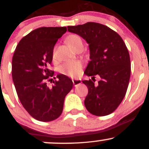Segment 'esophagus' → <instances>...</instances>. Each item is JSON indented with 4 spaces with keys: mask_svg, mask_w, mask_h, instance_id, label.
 Instances as JSON below:
<instances>
[{
    "mask_svg": "<svg viewBox=\"0 0 149 149\" xmlns=\"http://www.w3.org/2000/svg\"><path fill=\"white\" fill-rule=\"evenodd\" d=\"M72 81H73V85H75L80 84V83H81V80H80V79H73Z\"/></svg>",
    "mask_w": 149,
    "mask_h": 149,
    "instance_id": "obj_1",
    "label": "esophagus"
}]
</instances>
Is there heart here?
Returning a JSON list of instances; mask_svg holds the SVG:
<instances>
[{
    "instance_id": "heart-1",
    "label": "heart",
    "mask_w": 149,
    "mask_h": 149,
    "mask_svg": "<svg viewBox=\"0 0 149 149\" xmlns=\"http://www.w3.org/2000/svg\"><path fill=\"white\" fill-rule=\"evenodd\" d=\"M66 42L68 45L73 50L83 46V42L80 36L76 34L68 36L66 38ZM54 52H53V54ZM82 64L80 62H67L61 65L59 68V72L71 78L77 77L81 72Z\"/></svg>"
}]
</instances>
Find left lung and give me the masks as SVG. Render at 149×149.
<instances>
[{
    "instance_id": "left-lung-1",
    "label": "left lung",
    "mask_w": 149,
    "mask_h": 149,
    "mask_svg": "<svg viewBox=\"0 0 149 149\" xmlns=\"http://www.w3.org/2000/svg\"><path fill=\"white\" fill-rule=\"evenodd\" d=\"M67 28L89 44L90 61L85 75L93 80L96 74L101 78L97 86L91 79L83 81L88 88L87 110L97 116L111 114L125 96L130 78V58L123 40L111 29L95 22Z\"/></svg>"
}]
</instances>
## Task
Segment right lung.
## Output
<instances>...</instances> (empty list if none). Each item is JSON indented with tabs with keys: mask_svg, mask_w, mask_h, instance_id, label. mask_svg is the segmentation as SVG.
Segmentation results:
<instances>
[{
	"mask_svg": "<svg viewBox=\"0 0 149 149\" xmlns=\"http://www.w3.org/2000/svg\"><path fill=\"white\" fill-rule=\"evenodd\" d=\"M66 27H40L22 38L12 61V76L22 106L33 118L49 122L62 113L65 97L73 88L69 77L58 74L49 88L47 82L55 79L49 69L54 45Z\"/></svg>",
	"mask_w": 149,
	"mask_h": 149,
	"instance_id": "1",
	"label": "right lung"
}]
</instances>
